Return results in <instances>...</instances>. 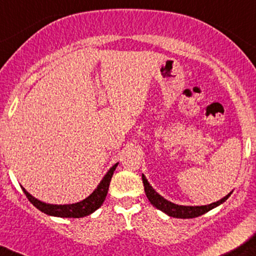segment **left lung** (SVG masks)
Segmentation results:
<instances>
[{
  "label": "left lung",
  "instance_id": "8db88e82",
  "mask_svg": "<svg viewBox=\"0 0 256 256\" xmlns=\"http://www.w3.org/2000/svg\"><path fill=\"white\" fill-rule=\"evenodd\" d=\"M142 182L144 186V192H146V196L148 200L150 202V204L153 206H156V209L162 210V212L167 214L168 216L176 217V218H194V217L204 215L208 211L212 210L214 208L218 206L222 203L228 200L232 194V192L223 197L222 200L215 202V203H211L209 205H200V206H186V205H178L172 203V202H168L162 196H160L158 192L154 190L152 186L150 185V182L146 179V176L142 174Z\"/></svg>",
  "mask_w": 256,
  "mask_h": 256
}]
</instances>
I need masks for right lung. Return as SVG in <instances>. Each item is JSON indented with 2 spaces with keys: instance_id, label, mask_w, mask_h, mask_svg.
Listing matches in <instances>:
<instances>
[{
  "instance_id": "add662e5",
  "label": "right lung",
  "mask_w": 256,
  "mask_h": 256,
  "mask_svg": "<svg viewBox=\"0 0 256 256\" xmlns=\"http://www.w3.org/2000/svg\"><path fill=\"white\" fill-rule=\"evenodd\" d=\"M118 164H115L112 168L106 172V174L103 176V179L97 186V188H94V191L91 194L89 197H86L85 200L78 202L74 204H64V205H56V204H47L44 203L36 198H34L33 196L24 190L22 188V191L24 192L28 200L30 202L36 209L42 211L44 214L50 216H56V217H70V218H80V217H85L90 214H92L94 211H96L100 205L103 204L104 200H106V194H108L110 180H112V176L115 171L116 166Z\"/></svg>"
}]
</instances>
